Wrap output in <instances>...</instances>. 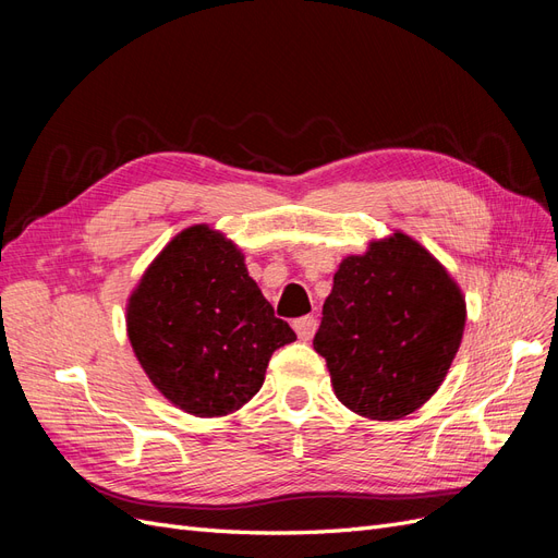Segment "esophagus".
<instances>
[{
	"mask_svg": "<svg viewBox=\"0 0 558 558\" xmlns=\"http://www.w3.org/2000/svg\"><path fill=\"white\" fill-rule=\"evenodd\" d=\"M293 328L302 342H310L318 328V320H316V316H302V318L293 320Z\"/></svg>",
	"mask_w": 558,
	"mask_h": 558,
	"instance_id": "1",
	"label": "esophagus"
}]
</instances>
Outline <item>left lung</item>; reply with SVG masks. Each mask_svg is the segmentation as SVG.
<instances>
[{"mask_svg":"<svg viewBox=\"0 0 558 558\" xmlns=\"http://www.w3.org/2000/svg\"><path fill=\"white\" fill-rule=\"evenodd\" d=\"M463 328L459 283L428 248L398 230L337 267L314 349L344 408L396 421L440 388Z\"/></svg>","mask_w":558,"mask_h":558,"instance_id":"1","label":"left lung"}]
</instances>
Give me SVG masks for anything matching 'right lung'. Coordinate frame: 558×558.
Wrapping results in <instances>:
<instances>
[{
  "label": "right lung",
  "mask_w": 558,
  "mask_h": 558,
  "mask_svg": "<svg viewBox=\"0 0 558 558\" xmlns=\"http://www.w3.org/2000/svg\"><path fill=\"white\" fill-rule=\"evenodd\" d=\"M125 320L150 384L193 416L238 412L260 391L272 353L295 340L248 277L238 244L205 223L158 253Z\"/></svg>",
  "instance_id": "obj_1"
}]
</instances>
